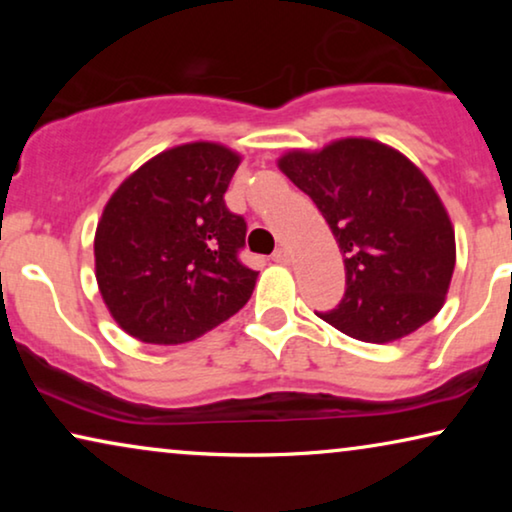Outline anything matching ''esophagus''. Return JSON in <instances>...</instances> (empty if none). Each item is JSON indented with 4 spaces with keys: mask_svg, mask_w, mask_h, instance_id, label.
<instances>
[{
    "mask_svg": "<svg viewBox=\"0 0 512 512\" xmlns=\"http://www.w3.org/2000/svg\"><path fill=\"white\" fill-rule=\"evenodd\" d=\"M289 258H291V254L284 247L275 249V254H272V261H275V263H289Z\"/></svg>",
    "mask_w": 512,
    "mask_h": 512,
    "instance_id": "esophagus-1",
    "label": "esophagus"
}]
</instances>
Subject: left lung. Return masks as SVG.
Instances as JSON below:
<instances>
[{"instance_id":"left-lung-1","label":"left lung","mask_w":512,"mask_h":512,"mask_svg":"<svg viewBox=\"0 0 512 512\" xmlns=\"http://www.w3.org/2000/svg\"><path fill=\"white\" fill-rule=\"evenodd\" d=\"M279 170L312 198L345 256V296L321 319L349 338L394 342L445 303L457 261L438 193L403 153L349 137L291 151Z\"/></svg>"}]
</instances>
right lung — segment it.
<instances>
[{
    "label": "right lung",
    "mask_w": 512,
    "mask_h": 512,
    "mask_svg": "<svg viewBox=\"0 0 512 512\" xmlns=\"http://www.w3.org/2000/svg\"><path fill=\"white\" fill-rule=\"evenodd\" d=\"M240 156L214 142L158 153L104 207L95 277L132 338L179 345L240 312L258 272L240 261L247 221L223 195Z\"/></svg>",
    "instance_id": "1"
}]
</instances>
